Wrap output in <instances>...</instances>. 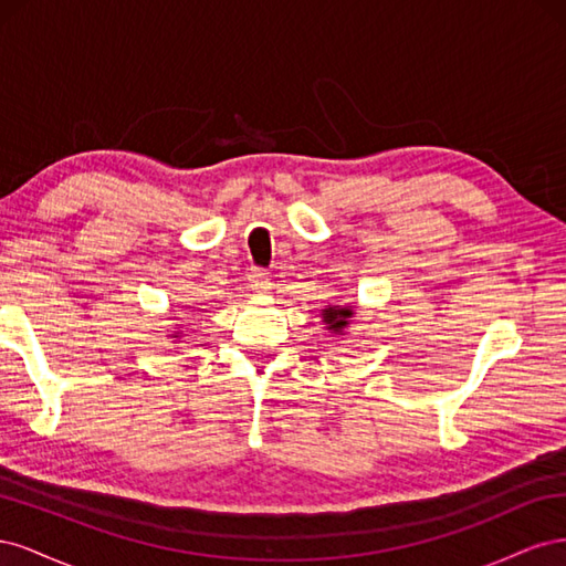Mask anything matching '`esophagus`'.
<instances>
[{
    "mask_svg": "<svg viewBox=\"0 0 566 566\" xmlns=\"http://www.w3.org/2000/svg\"><path fill=\"white\" fill-rule=\"evenodd\" d=\"M250 287H252V293H256V295H264V293H269V287H271V279H269V273L264 271V269H252L250 271Z\"/></svg>",
    "mask_w": 566,
    "mask_h": 566,
    "instance_id": "1",
    "label": "esophagus"
}]
</instances>
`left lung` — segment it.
I'll use <instances>...</instances> for the list:
<instances>
[{
	"label": "left lung",
	"instance_id": "1",
	"mask_svg": "<svg viewBox=\"0 0 566 566\" xmlns=\"http://www.w3.org/2000/svg\"><path fill=\"white\" fill-rule=\"evenodd\" d=\"M321 318L325 331L333 335H347V331L352 328V318H354V306L349 304H328L325 310H321Z\"/></svg>",
	"mask_w": 566,
	"mask_h": 566
}]
</instances>
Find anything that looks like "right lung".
Listing matches in <instances>:
<instances>
[{
	"label": "right lung",
	"instance_id": "add662e5",
	"mask_svg": "<svg viewBox=\"0 0 566 566\" xmlns=\"http://www.w3.org/2000/svg\"><path fill=\"white\" fill-rule=\"evenodd\" d=\"M169 337H175V339H179V337H181V333H179V331H175V333H172V335H169Z\"/></svg>",
	"mask_w": 566,
	"mask_h": 566
}]
</instances>
